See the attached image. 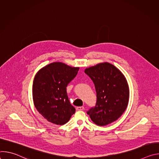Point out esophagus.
<instances>
[{"label": "esophagus", "instance_id": "obj_1", "mask_svg": "<svg viewBox=\"0 0 159 159\" xmlns=\"http://www.w3.org/2000/svg\"><path fill=\"white\" fill-rule=\"evenodd\" d=\"M84 109V106H78V107H76V109H77V111H82V110H83Z\"/></svg>", "mask_w": 159, "mask_h": 159}]
</instances>
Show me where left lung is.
<instances>
[{
  "mask_svg": "<svg viewBox=\"0 0 159 159\" xmlns=\"http://www.w3.org/2000/svg\"><path fill=\"white\" fill-rule=\"evenodd\" d=\"M93 81L97 94L94 107L87 112L98 126H106L117 120L128 104L129 90L122 72L107 62L100 63L85 70Z\"/></svg>",
  "mask_w": 159,
  "mask_h": 159,
  "instance_id": "1",
  "label": "left lung"
}]
</instances>
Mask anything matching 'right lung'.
I'll return each mask as SVG.
<instances>
[{
  "instance_id": "add662e5",
  "label": "right lung",
  "mask_w": 159,
  "mask_h": 159,
  "mask_svg": "<svg viewBox=\"0 0 159 159\" xmlns=\"http://www.w3.org/2000/svg\"><path fill=\"white\" fill-rule=\"evenodd\" d=\"M79 67L53 62L35 75L33 99L35 107L49 122L63 125L75 112L66 93V86L77 75Z\"/></svg>"
}]
</instances>
